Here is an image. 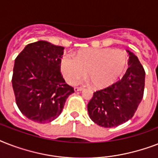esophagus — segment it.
I'll return each instance as SVG.
<instances>
[{
	"label": "esophagus",
	"instance_id": "obj_1",
	"mask_svg": "<svg viewBox=\"0 0 158 158\" xmlns=\"http://www.w3.org/2000/svg\"><path fill=\"white\" fill-rule=\"evenodd\" d=\"M82 90H84V88H78V87H75V88H74V91L75 92H79L82 91Z\"/></svg>",
	"mask_w": 158,
	"mask_h": 158
}]
</instances>
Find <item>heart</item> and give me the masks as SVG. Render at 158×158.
I'll use <instances>...</instances> for the list:
<instances>
[{"instance_id": "b5f03b06", "label": "heart", "mask_w": 158, "mask_h": 158, "mask_svg": "<svg viewBox=\"0 0 158 158\" xmlns=\"http://www.w3.org/2000/svg\"><path fill=\"white\" fill-rule=\"evenodd\" d=\"M127 64V56L123 51L109 48H89L77 52L74 56L64 55L60 69L64 79L74 84L85 74L95 87H104L116 80Z\"/></svg>"}]
</instances>
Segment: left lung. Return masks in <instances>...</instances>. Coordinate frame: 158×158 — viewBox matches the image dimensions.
Listing matches in <instances>:
<instances>
[{"mask_svg": "<svg viewBox=\"0 0 158 158\" xmlns=\"http://www.w3.org/2000/svg\"><path fill=\"white\" fill-rule=\"evenodd\" d=\"M130 55L127 69L121 79L94 92L88 104L89 117L102 127L112 128L134 116L143 97L145 71L138 57Z\"/></svg>", "mask_w": 158, "mask_h": 158, "instance_id": "left-lung-1", "label": "left lung"}]
</instances>
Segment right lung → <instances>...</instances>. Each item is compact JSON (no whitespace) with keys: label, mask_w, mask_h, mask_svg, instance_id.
<instances>
[{"label":"right lung","mask_w":158,"mask_h":158,"mask_svg":"<svg viewBox=\"0 0 158 158\" xmlns=\"http://www.w3.org/2000/svg\"><path fill=\"white\" fill-rule=\"evenodd\" d=\"M64 48L46 41L29 43L15 60L12 76L16 104L24 116L48 123L61 113L74 93L60 73Z\"/></svg>","instance_id":"1"}]
</instances>
